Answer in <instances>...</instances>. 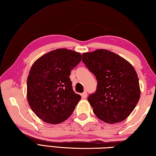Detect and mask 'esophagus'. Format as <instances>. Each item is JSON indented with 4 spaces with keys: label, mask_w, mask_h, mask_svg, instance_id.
I'll use <instances>...</instances> for the list:
<instances>
[{
    "label": "esophagus",
    "mask_w": 156,
    "mask_h": 156,
    "mask_svg": "<svg viewBox=\"0 0 156 156\" xmlns=\"http://www.w3.org/2000/svg\"><path fill=\"white\" fill-rule=\"evenodd\" d=\"M87 92H84L83 93H82L81 94V97H82V98L83 99H86V98H87Z\"/></svg>",
    "instance_id": "esophagus-1"
}]
</instances>
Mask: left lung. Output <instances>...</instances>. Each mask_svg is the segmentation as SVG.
<instances>
[{
	"mask_svg": "<svg viewBox=\"0 0 156 156\" xmlns=\"http://www.w3.org/2000/svg\"><path fill=\"white\" fill-rule=\"evenodd\" d=\"M82 61L96 76L97 88L87 101L102 121H124L134 109L140 96L139 81L133 65L115 53L100 49L82 54Z\"/></svg>",
	"mask_w": 156,
	"mask_h": 156,
	"instance_id": "left-lung-1",
	"label": "left lung"
}]
</instances>
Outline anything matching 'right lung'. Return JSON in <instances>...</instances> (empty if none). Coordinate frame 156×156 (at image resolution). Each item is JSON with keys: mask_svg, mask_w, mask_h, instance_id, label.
<instances>
[{"mask_svg": "<svg viewBox=\"0 0 156 156\" xmlns=\"http://www.w3.org/2000/svg\"><path fill=\"white\" fill-rule=\"evenodd\" d=\"M81 58L79 52L57 49L32 64L27 78V100L43 122L57 124L71 115L81 97L73 91L69 76Z\"/></svg>", "mask_w": 156, "mask_h": 156, "instance_id": "1", "label": "right lung"}]
</instances>
